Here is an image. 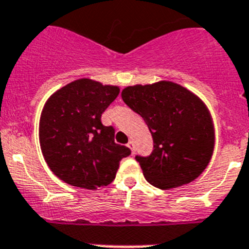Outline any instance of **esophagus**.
I'll use <instances>...</instances> for the list:
<instances>
[{"mask_svg":"<svg viewBox=\"0 0 249 249\" xmlns=\"http://www.w3.org/2000/svg\"><path fill=\"white\" fill-rule=\"evenodd\" d=\"M127 147H128V148L131 149L132 153H135V143H133L132 141H129L128 143H127Z\"/></svg>","mask_w":249,"mask_h":249,"instance_id":"1","label":"esophagus"}]
</instances>
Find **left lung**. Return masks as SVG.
<instances>
[{"label":"left lung","mask_w":249,"mask_h":249,"mask_svg":"<svg viewBox=\"0 0 249 249\" xmlns=\"http://www.w3.org/2000/svg\"><path fill=\"white\" fill-rule=\"evenodd\" d=\"M122 100L143 118L153 138V152L140 157L144 178L160 190L195 181L210 163L214 124L203 101L171 81L128 86Z\"/></svg>","instance_id":"left-lung-1"}]
</instances>
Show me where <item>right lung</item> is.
<instances>
[{
  "mask_svg": "<svg viewBox=\"0 0 249 249\" xmlns=\"http://www.w3.org/2000/svg\"><path fill=\"white\" fill-rule=\"evenodd\" d=\"M118 93V86L80 78L46 101L39 117V146L61 181L97 190L116 178L121 160L131 149L114 143L113 127L103 126L101 116Z\"/></svg>",
  "mask_w": 249,
  "mask_h": 249,
  "instance_id": "right-lung-1",
  "label": "right lung"
}]
</instances>
